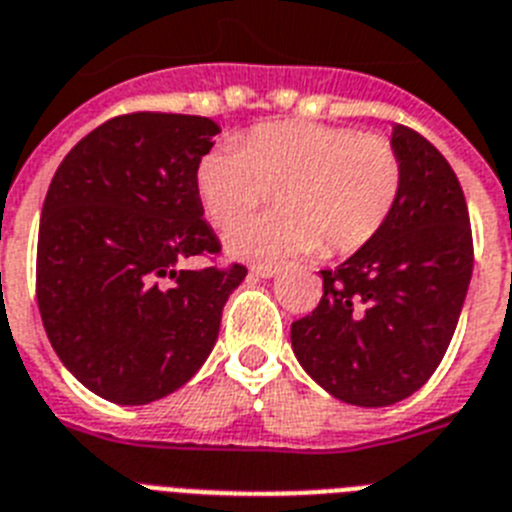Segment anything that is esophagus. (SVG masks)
Listing matches in <instances>:
<instances>
[{
  "label": "esophagus",
  "mask_w": 512,
  "mask_h": 512,
  "mask_svg": "<svg viewBox=\"0 0 512 512\" xmlns=\"http://www.w3.org/2000/svg\"><path fill=\"white\" fill-rule=\"evenodd\" d=\"M278 273H281V265H273V263L252 265V276H257V278H273V276H278Z\"/></svg>",
  "instance_id": "34e87169"
}]
</instances>
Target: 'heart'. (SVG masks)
<instances>
[{
    "mask_svg": "<svg viewBox=\"0 0 512 512\" xmlns=\"http://www.w3.org/2000/svg\"><path fill=\"white\" fill-rule=\"evenodd\" d=\"M403 184V163L382 135L315 122L257 124L242 143L210 148L195 187L216 226H229L276 190L281 210L226 231L229 255L281 260L328 252L349 255L388 223Z\"/></svg>",
    "mask_w": 512,
    "mask_h": 512,
    "instance_id": "heart-1",
    "label": "heart"
}]
</instances>
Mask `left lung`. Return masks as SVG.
<instances>
[{
    "label": "left lung",
    "instance_id": "8db88e82",
    "mask_svg": "<svg viewBox=\"0 0 512 512\" xmlns=\"http://www.w3.org/2000/svg\"><path fill=\"white\" fill-rule=\"evenodd\" d=\"M403 184L388 223L338 268L291 325V349L333 398L382 409L409 398L448 351L466 302L474 244L450 163L419 132H390Z\"/></svg>",
    "mask_w": 512,
    "mask_h": 512
}]
</instances>
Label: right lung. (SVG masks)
<instances>
[{
    "label": "right lung",
    "instance_id": "right-lung-1",
    "mask_svg": "<svg viewBox=\"0 0 512 512\" xmlns=\"http://www.w3.org/2000/svg\"><path fill=\"white\" fill-rule=\"evenodd\" d=\"M221 132L190 114H124L59 163L38 229L36 294L51 346L90 393L143 406L195 377L247 268L182 270L221 252L195 187Z\"/></svg>",
    "mask_w": 512,
    "mask_h": 512
}]
</instances>
